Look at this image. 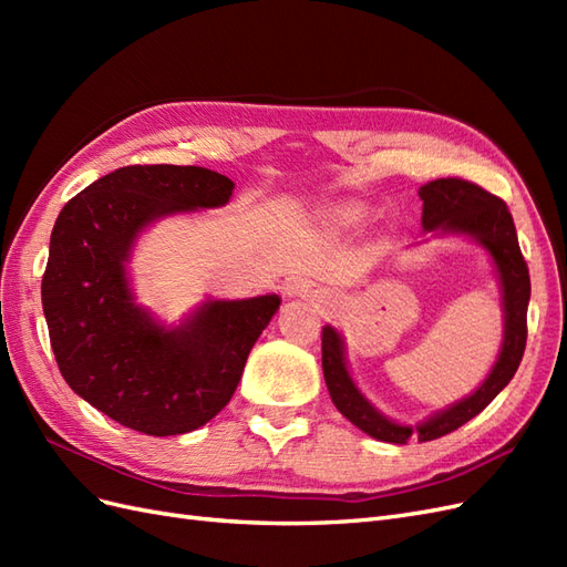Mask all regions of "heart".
Wrapping results in <instances>:
<instances>
[{"mask_svg": "<svg viewBox=\"0 0 567 567\" xmlns=\"http://www.w3.org/2000/svg\"><path fill=\"white\" fill-rule=\"evenodd\" d=\"M367 217L364 208H359V205H340V208L333 213V219L342 227H357L362 225Z\"/></svg>", "mask_w": 567, "mask_h": 567, "instance_id": "1", "label": "heart"}]
</instances>
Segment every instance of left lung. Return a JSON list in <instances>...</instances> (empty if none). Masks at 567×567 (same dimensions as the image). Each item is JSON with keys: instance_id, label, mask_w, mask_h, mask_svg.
<instances>
[{"instance_id": "obj_1", "label": "left lung", "mask_w": 567, "mask_h": 567, "mask_svg": "<svg viewBox=\"0 0 567 567\" xmlns=\"http://www.w3.org/2000/svg\"><path fill=\"white\" fill-rule=\"evenodd\" d=\"M419 196L423 200V234H431L435 238L463 236L487 250L502 290L504 340L494 367L468 398L435 411L433 416L416 425H406L388 419L383 411L367 400V394L357 388L348 369L346 340L333 326H323L321 367L336 409L359 431L392 444H406L411 435L419 437V442L437 440L475 419L516 375L527 340L529 271L523 260L516 225H513L506 203L487 194L477 184L454 177L423 184L419 188Z\"/></svg>"}]
</instances>
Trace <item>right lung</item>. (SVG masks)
I'll return each mask as SVG.
<instances>
[{
	"label": "right lung",
	"instance_id": "1",
	"mask_svg": "<svg viewBox=\"0 0 567 567\" xmlns=\"http://www.w3.org/2000/svg\"><path fill=\"white\" fill-rule=\"evenodd\" d=\"M234 182L196 165H130L65 203L49 241L42 307L65 383L120 425L184 435L227 406L277 293L205 300L177 326L136 305L130 257L151 225L227 205Z\"/></svg>",
	"mask_w": 567,
	"mask_h": 567
}]
</instances>
